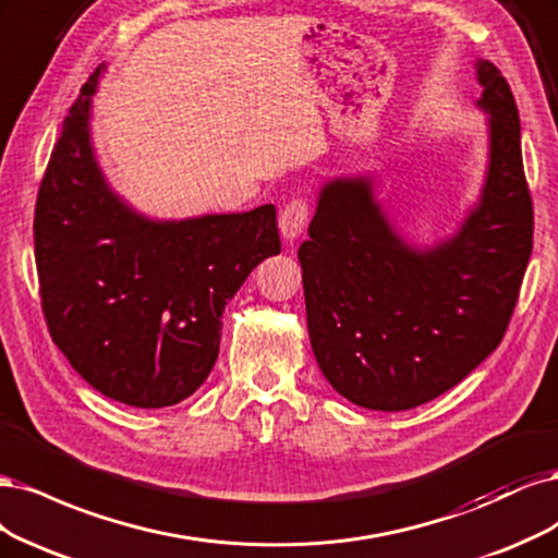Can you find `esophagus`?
I'll return each mask as SVG.
<instances>
[{
	"label": "esophagus",
	"mask_w": 558,
	"mask_h": 558,
	"mask_svg": "<svg viewBox=\"0 0 558 558\" xmlns=\"http://www.w3.org/2000/svg\"><path fill=\"white\" fill-rule=\"evenodd\" d=\"M308 218H311V206L305 199H292L290 204H287L282 210H280V233L284 241H296L305 225H308Z\"/></svg>",
	"instance_id": "34e87169"
}]
</instances>
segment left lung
<instances>
[{
  "label": "left lung",
  "instance_id": "obj_1",
  "mask_svg": "<svg viewBox=\"0 0 558 558\" xmlns=\"http://www.w3.org/2000/svg\"><path fill=\"white\" fill-rule=\"evenodd\" d=\"M489 161L477 204L452 239L410 245L375 199L371 175L319 190L299 247L308 336L331 387L397 412L459 385L500 343L533 250V204L517 104L500 71L477 60Z\"/></svg>",
  "mask_w": 558,
  "mask_h": 558
}]
</instances>
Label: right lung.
I'll use <instances>...</instances> for the list:
<instances>
[{"instance_id":"right-lung-1","label":"right lung","mask_w":558,"mask_h":558,"mask_svg":"<svg viewBox=\"0 0 558 558\" xmlns=\"http://www.w3.org/2000/svg\"><path fill=\"white\" fill-rule=\"evenodd\" d=\"M101 71L64 118L34 210L41 305L87 385L124 405H175L218 359L227 301L280 253L276 206L150 220L124 204L89 138Z\"/></svg>"}]
</instances>
